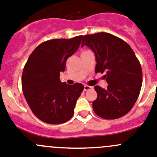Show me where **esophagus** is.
Listing matches in <instances>:
<instances>
[{
  "instance_id": "1",
  "label": "esophagus",
  "mask_w": 157,
  "mask_h": 157,
  "mask_svg": "<svg viewBox=\"0 0 157 157\" xmlns=\"http://www.w3.org/2000/svg\"><path fill=\"white\" fill-rule=\"evenodd\" d=\"M92 88H93V87H90V86L84 85V91H87V90H91Z\"/></svg>"
}]
</instances>
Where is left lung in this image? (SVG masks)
Listing matches in <instances>:
<instances>
[{
  "label": "left lung",
  "mask_w": 157,
  "mask_h": 157,
  "mask_svg": "<svg viewBox=\"0 0 157 157\" xmlns=\"http://www.w3.org/2000/svg\"><path fill=\"white\" fill-rule=\"evenodd\" d=\"M86 45L94 52L95 73H105L107 89L95 86L98 98L92 106L95 114L105 119H116L126 115L137 101L143 72L140 63L127 42L107 32L84 36Z\"/></svg>",
  "instance_id": "1"
}]
</instances>
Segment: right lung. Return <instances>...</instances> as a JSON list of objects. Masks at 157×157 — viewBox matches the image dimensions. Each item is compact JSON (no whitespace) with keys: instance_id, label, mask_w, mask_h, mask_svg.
Returning a JSON list of instances; mask_svg holds the SVG:
<instances>
[{"instance_id":"obj_1","label":"right lung","mask_w":157,"mask_h":157,"mask_svg":"<svg viewBox=\"0 0 157 157\" xmlns=\"http://www.w3.org/2000/svg\"><path fill=\"white\" fill-rule=\"evenodd\" d=\"M82 38L45 41L34 49L25 65L23 94L33 114L44 122L62 124L74 115L84 87L80 83H62L59 73L65 70L67 59L77 50Z\"/></svg>"}]
</instances>
